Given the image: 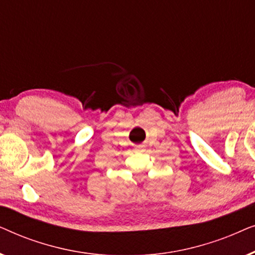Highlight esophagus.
<instances>
[{
  "mask_svg": "<svg viewBox=\"0 0 255 255\" xmlns=\"http://www.w3.org/2000/svg\"><path fill=\"white\" fill-rule=\"evenodd\" d=\"M135 151H137V152L145 151V146H144V145H139V146H137V147H135Z\"/></svg>",
  "mask_w": 255,
  "mask_h": 255,
  "instance_id": "1",
  "label": "esophagus"
}]
</instances>
